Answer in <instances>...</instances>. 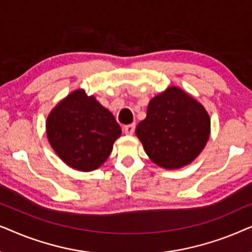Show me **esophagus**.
Here are the masks:
<instances>
[{
    "instance_id": "obj_1",
    "label": "esophagus",
    "mask_w": 252,
    "mask_h": 252,
    "mask_svg": "<svg viewBox=\"0 0 252 252\" xmlns=\"http://www.w3.org/2000/svg\"><path fill=\"white\" fill-rule=\"evenodd\" d=\"M123 130H124V133L127 134V135H132V134L134 133V130H135V124H130V125L124 126Z\"/></svg>"
}]
</instances>
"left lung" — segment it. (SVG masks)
Returning a JSON list of instances; mask_svg holds the SVG:
<instances>
[{"label": "left lung", "mask_w": 252, "mask_h": 252, "mask_svg": "<svg viewBox=\"0 0 252 252\" xmlns=\"http://www.w3.org/2000/svg\"><path fill=\"white\" fill-rule=\"evenodd\" d=\"M211 120L204 106L184 89L170 86L151 98L135 134L157 166L178 170L204 149Z\"/></svg>", "instance_id": "8db88e82"}]
</instances>
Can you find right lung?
I'll use <instances>...</instances> for the list:
<instances>
[{
  "instance_id": "1",
  "label": "right lung",
  "mask_w": 252,
  "mask_h": 252,
  "mask_svg": "<svg viewBox=\"0 0 252 252\" xmlns=\"http://www.w3.org/2000/svg\"><path fill=\"white\" fill-rule=\"evenodd\" d=\"M47 137L57 156L68 166L91 172L104 164L122 135L115 117L95 96L77 89L51 110Z\"/></svg>"
}]
</instances>
